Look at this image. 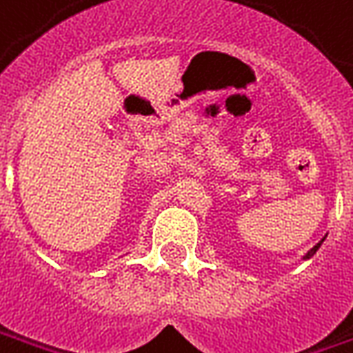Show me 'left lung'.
I'll return each instance as SVG.
<instances>
[{
  "label": "left lung",
  "mask_w": 353,
  "mask_h": 353,
  "mask_svg": "<svg viewBox=\"0 0 353 353\" xmlns=\"http://www.w3.org/2000/svg\"><path fill=\"white\" fill-rule=\"evenodd\" d=\"M323 239H325V237H323ZM323 239H322V241H320V243H316L314 247H312V249H310L309 252H307V254H305V256H303V260H309L310 256H314V254H316V250L320 249V245H322V243H323Z\"/></svg>",
  "instance_id": "left-lung-1"
}]
</instances>
